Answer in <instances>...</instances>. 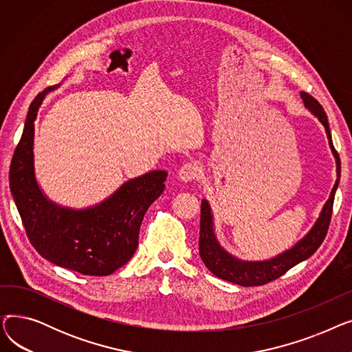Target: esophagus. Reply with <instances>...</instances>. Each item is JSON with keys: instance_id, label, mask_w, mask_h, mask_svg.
Here are the masks:
<instances>
[{"instance_id": "esophagus-1", "label": "esophagus", "mask_w": 352, "mask_h": 352, "mask_svg": "<svg viewBox=\"0 0 352 352\" xmlns=\"http://www.w3.org/2000/svg\"><path fill=\"white\" fill-rule=\"evenodd\" d=\"M199 174H201V165L197 161H188L179 168L178 178L184 182H188L198 178Z\"/></svg>"}]
</instances>
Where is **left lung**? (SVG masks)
<instances>
[{
    "label": "left lung",
    "mask_w": 352,
    "mask_h": 352,
    "mask_svg": "<svg viewBox=\"0 0 352 352\" xmlns=\"http://www.w3.org/2000/svg\"><path fill=\"white\" fill-rule=\"evenodd\" d=\"M301 98L304 100V104L311 113L316 116L322 125L325 126V133L329 140L331 150L336 155L337 160V181L336 186L331 191V195L325 206L321 211L320 218L317 219L316 226L312 230L301 239V241L295 245L294 248L285 251L284 254L272 258L268 261H260V263H244L239 261L236 258L231 256L228 252H226L217 243L214 230H212V215L208 202L204 199L201 202V219H199V255L201 260L204 261L207 268L221 280H226L228 283H234L236 285L243 287H258L265 285L267 283H271L276 278H280L288 270H291L294 265L300 264L301 261L307 260L314 252H316L322 241L325 239V235L329 228L331 215H332V206H334V197L336 191L340 184L341 177V160L332 144L331 131L328 125V117L322 105L309 96L308 92H301Z\"/></svg>",
    "instance_id": "1"
}]
</instances>
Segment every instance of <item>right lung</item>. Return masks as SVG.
I'll use <instances>...</instances> for the list:
<instances>
[{
	"mask_svg": "<svg viewBox=\"0 0 352 352\" xmlns=\"http://www.w3.org/2000/svg\"><path fill=\"white\" fill-rule=\"evenodd\" d=\"M47 88L31 102L10 165V190L32 247L52 264L82 275L104 276L125 265L138 247L142 218L162 194L165 171L125 182L100 206L61 208L48 201L34 175V120Z\"/></svg>",
	"mask_w": 352,
	"mask_h": 352,
	"instance_id": "obj_1",
	"label": "right lung"
}]
</instances>
